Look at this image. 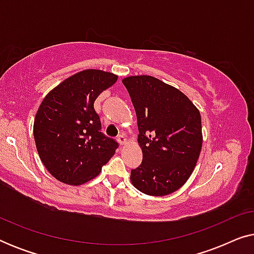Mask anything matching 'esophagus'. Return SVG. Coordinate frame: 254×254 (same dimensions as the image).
<instances>
[{"instance_id":"esophagus-1","label":"esophagus","mask_w":254,"mask_h":254,"mask_svg":"<svg viewBox=\"0 0 254 254\" xmlns=\"http://www.w3.org/2000/svg\"><path fill=\"white\" fill-rule=\"evenodd\" d=\"M126 137H125V135H119V136H118V142H119V144L120 145H125L126 144Z\"/></svg>"}]
</instances>
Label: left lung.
I'll return each instance as SVG.
<instances>
[{"label":"left lung","instance_id":"1","mask_svg":"<svg viewBox=\"0 0 254 254\" xmlns=\"http://www.w3.org/2000/svg\"><path fill=\"white\" fill-rule=\"evenodd\" d=\"M138 126L143 159L131 170L135 189L152 196L179 190L192 175L202 147L201 116L189 97L148 75L123 79Z\"/></svg>","mask_w":254,"mask_h":254}]
</instances>
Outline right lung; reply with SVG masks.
<instances>
[{
	"label": "right lung",
	"instance_id": "add662e5",
	"mask_svg": "<svg viewBox=\"0 0 254 254\" xmlns=\"http://www.w3.org/2000/svg\"><path fill=\"white\" fill-rule=\"evenodd\" d=\"M118 76L86 69L51 90L34 118L39 157L59 182L82 185L96 178L116 152L118 142L104 135L93 103Z\"/></svg>",
	"mask_w": 254,
	"mask_h": 254
}]
</instances>
